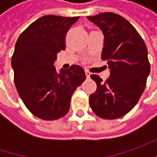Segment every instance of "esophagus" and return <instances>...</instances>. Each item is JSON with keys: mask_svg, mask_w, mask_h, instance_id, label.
Instances as JSON below:
<instances>
[{"mask_svg": "<svg viewBox=\"0 0 157 157\" xmlns=\"http://www.w3.org/2000/svg\"><path fill=\"white\" fill-rule=\"evenodd\" d=\"M85 72H86V78H90V75H91L90 71H86Z\"/></svg>", "mask_w": 157, "mask_h": 157, "instance_id": "1", "label": "esophagus"}]
</instances>
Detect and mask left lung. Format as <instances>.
I'll return each mask as SVG.
<instances>
[{
    "mask_svg": "<svg viewBox=\"0 0 157 157\" xmlns=\"http://www.w3.org/2000/svg\"><path fill=\"white\" fill-rule=\"evenodd\" d=\"M87 18L104 34L101 58L110 69L105 82L91 75L97 89L90 95L89 104L100 118L122 117L137 104L146 86L150 72L147 47L135 27L120 15L106 12Z\"/></svg>",
    "mask_w": 157,
    "mask_h": 157,
    "instance_id": "left-lung-1",
    "label": "left lung"
}]
</instances>
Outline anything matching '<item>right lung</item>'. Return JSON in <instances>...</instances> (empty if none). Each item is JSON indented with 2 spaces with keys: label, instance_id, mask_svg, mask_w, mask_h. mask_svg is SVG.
Segmentation results:
<instances>
[{
  "label": "right lung",
  "instance_id": "1",
  "mask_svg": "<svg viewBox=\"0 0 157 157\" xmlns=\"http://www.w3.org/2000/svg\"><path fill=\"white\" fill-rule=\"evenodd\" d=\"M79 17L44 15L32 22L15 44L11 65L22 102L35 116L53 121L70 109L71 95L86 79L79 65L69 70L54 66L57 54L65 50V36Z\"/></svg>",
  "mask_w": 157,
  "mask_h": 157
}]
</instances>
